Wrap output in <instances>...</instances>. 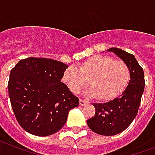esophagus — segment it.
<instances>
[{"label":"esophagus","mask_w":155,"mask_h":155,"mask_svg":"<svg viewBox=\"0 0 155 155\" xmlns=\"http://www.w3.org/2000/svg\"><path fill=\"white\" fill-rule=\"evenodd\" d=\"M88 104V102L86 101H84V100H82V99H80L79 100V104L81 105V106H83V105H86V104Z\"/></svg>","instance_id":"obj_1"}]
</instances>
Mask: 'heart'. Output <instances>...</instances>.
<instances>
[{
  "label": "heart",
  "instance_id": "heart-1",
  "mask_svg": "<svg viewBox=\"0 0 155 155\" xmlns=\"http://www.w3.org/2000/svg\"><path fill=\"white\" fill-rule=\"evenodd\" d=\"M128 66L123 60L104 55L87 59L78 68L69 66L62 75V81L68 90L78 94L89 83L87 95L100 101H112L121 93L129 81Z\"/></svg>",
  "mask_w": 155,
  "mask_h": 155
}]
</instances>
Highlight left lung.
<instances>
[{
	"mask_svg": "<svg viewBox=\"0 0 155 155\" xmlns=\"http://www.w3.org/2000/svg\"><path fill=\"white\" fill-rule=\"evenodd\" d=\"M126 63L130 72L128 85L118 97L104 104H93L95 116L87 120L92 131L102 136H114L126 130L138 112L145 89V75L133 54L118 48L108 49Z\"/></svg>",
	"mask_w": 155,
	"mask_h": 155,
	"instance_id": "obj_1",
	"label": "left lung"
}]
</instances>
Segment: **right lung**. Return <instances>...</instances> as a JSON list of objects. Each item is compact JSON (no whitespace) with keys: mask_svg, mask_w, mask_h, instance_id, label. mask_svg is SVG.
Returning a JSON list of instances; mask_svg holds the SVG:
<instances>
[{"mask_svg":"<svg viewBox=\"0 0 155 155\" xmlns=\"http://www.w3.org/2000/svg\"><path fill=\"white\" fill-rule=\"evenodd\" d=\"M68 66L46 58H27L11 69L10 104L18 123L30 134L46 137L60 131L79 100L61 82Z\"/></svg>","mask_w":155,"mask_h":155,"instance_id":"add662e5","label":"right lung"}]
</instances>
